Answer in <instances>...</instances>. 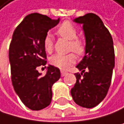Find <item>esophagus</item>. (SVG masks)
<instances>
[{
    "mask_svg": "<svg viewBox=\"0 0 124 124\" xmlns=\"http://www.w3.org/2000/svg\"><path fill=\"white\" fill-rule=\"evenodd\" d=\"M66 74H67V72H66L62 71V70L61 71V76H65Z\"/></svg>",
    "mask_w": 124,
    "mask_h": 124,
    "instance_id": "34e87169",
    "label": "esophagus"
}]
</instances>
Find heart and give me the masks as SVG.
<instances>
[{
	"instance_id": "b5f03b06",
	"label": "heart",
	"mask_w": 124,
	"mask_h": 124,
	"mask_svg": "<svg viewBox=\"0 0 124 124\" xmlns=\"http://www.w3.org/2000/svg\"><path fill=\"white\" fill-rule=\"evenodd\" d=\"M58 34L69 41V50H72L77 55H83L85 49V42L77 39V31L76 28L69 21H65L58 28ZM44 47L48 52H51L53 49V41L50 34H47L44 39ZM76 61V57L73 53L67 55L55 54L50 58V63L53 66L60 69H67Z\"/></svg>"
}]
</instances>
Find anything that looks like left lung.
I'll return each instance as SVG.
<instances>
[{"mask_svg": "<svg viewBox=\"0 0 124 124\" xmlns=\"http://www.w3.org/2000/svg\"><path fill=\"white\" fill-rule=\"evenodd\" d=\"M73 21L83 24L85 39V55L76 68V83L71 89L74 102L85 108L95 107L107 94L115 66L113 41L103 22L95 14L89 13Z\"/></svg>", "mask_w": 124, "mask_h": 124, "instance_id": "left-lung-1", "label": "left lung"}]
</instances>
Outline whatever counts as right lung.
Instances as JSON below:
<instances>
[{"label": "right lung", "instance_id": "right-lung-1", "mask_svg": "<svg viewBox=\"0 0 124 124\" xmlns=\"http://www.w3.org/2000/svg\"><path fill=\"white\" fill-rule=\"evenodd\" d=\"M60 19L33 13L26 16L13 33L9 48L11 81L17 95L28 108L40 110L51 103L52 87L60 79L59 69L49 65L45 76L37 67L46 64L44 39Z\"/></svg>", "mask_w": 124, "mask_h": 124}]
</instances>
